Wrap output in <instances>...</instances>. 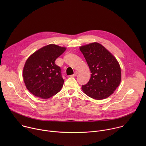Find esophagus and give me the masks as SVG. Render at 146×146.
I'll list each match as a JSON object with an SVG mask.
<instances>
[{
    "label": "esophagus",
    "instance_id": "obj_1",
    "mask_svg": "<svg viewBox=\"0 0 146 146\" xmlns=\"http://www.w3.org/2000/svg\"><path fill=\"white\" fill-rule=\"evenodd\" d=\"M77 74H78V73H77V72H75L74 73V74H73V75H71L70 76H71V77H75V76H76L77 75Z\"/></svg>",
    "mask_w": 146,
    "mask_h": 146
}]
</instances>
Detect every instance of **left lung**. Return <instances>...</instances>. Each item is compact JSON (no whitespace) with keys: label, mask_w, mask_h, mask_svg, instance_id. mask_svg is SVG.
Returning a JSON list of instances; mask_svg holds the SVG:
<instances>
[{"label":"left lung","mask_w":146,"mask_h":146,"mask_svg":"<svg viewBox=\"0 0 146 146\" xmlns=\"http://www.w3.org/2000/svg\"><path fill=\"white\" fill-rule=\"evenodd\" d=\"M91 73L82 90L90 98L102 100L109 97L121 80L120 65L115 57L100 43L94 42L80 47Z\"/></svg>","instance_id":"left-lung-1"}]
</instances>
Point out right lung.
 Returning <instances> with one entry per match:
<instances>
[{"mask_svg": "<svg viewBox=\"0 0 146 146\" xmlns=\"http://www.w3.org/2000/svg\"><path fill=\"white\" fill-rule=\"evenodd\" d=\"M66 48L48 44L33 52L27 59L23 76L25 86L33 95L48 99L58 93L64 83L60 68L55 64L56 59Z\"/></svg>", "mask_w": 146, "mask_h": 146, "instance_id": "add662e5", "label": "right lung"}]
</instances>
